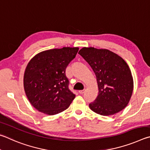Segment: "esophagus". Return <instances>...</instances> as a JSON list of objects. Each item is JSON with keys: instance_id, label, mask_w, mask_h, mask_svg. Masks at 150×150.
I'll return each instance as SVG.
<instances>
[{"instance_id": "esophagus-1", "label": "esophagus", "mask_w": 150, "mask_h": 150, "mask_svg": "<svg viewBox=\"0 0 150 150\" xmlns=\"http://www.w3.org/2000/svg\"><path fill=\"white\" fill-rule=\"evenodd\" d=\"M78 92H79L80 94H83V93L85 92V90H80L79 91H78Z\"/></svg>"}]
</instances>
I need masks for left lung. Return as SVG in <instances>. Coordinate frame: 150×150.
Listing matches in <instances>:
<instances>
[{"instance_id":"obj_1","label":"left lung","mask_w":150,"mask_h":150,"mask_svg":"<svg viewBox=\"0 0 150 150\" xmlns=\"http://www.w3.org/2000/svg\"><path fill=\"white\" fill-rule=\"evenodd\" d=\"M80 54L95 73L99 93L89 105L93 112L103 116L122 111L132 96L134 82L130 68L122 58L108 49L83 47Z\"/></svg>"}]
</instances>
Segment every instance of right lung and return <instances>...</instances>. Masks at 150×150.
I'll list each match as a JSON object with an SVG mask.
<instances>
[{
  "instance_id": "right-lung-1",
  "label": "right lung",
  "mask_w": 150,
  "mask_h": 150,
  "mask_svg": "<svg viewBox=\"0 0 150 150\" xmlns=\"http://www.w3.org/2000/svg\"><path fill=\"white\" fill-rule=\"evenodd\" d=\"M78 47L42 51L30 60L23 76V88L30 103L44 114L54 115L67 109L75 98L68 89L66 68Z\"/></svg>"
}]
</instances>
